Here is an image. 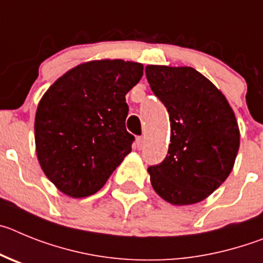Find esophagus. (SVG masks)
<instances>
[{"label":"esophagus","instance_id":"1","mask_svg":"<svg viewBox=\"0 0 263 263\" xmlns=\"http://www.w3.org/2000/svg\"><path fill=\"white\" fill-rule=\"evenodd\" d=\"M135 144H136V148L137 149L143 148L144 144H145V140H144V137H136V141H135Z\"/></svg>","mask_w":263,"mask_h":263}]
</instances>
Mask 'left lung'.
<instances>
[{"label":"left lung","instance_id":"left-lung-1","mask_svg":"<svg viewBox=\"0 0 263 263\" xmlns=\"http://www.w3.org/2000/svg\"><path fill=\"white\" fill-rule=\"evenodd\" d=\"M146 80L170 119L167 156L148 167L153 190L174 205L195 204L231 174L240 148L235 112L221 90L191 67L146 65Z\"/></svg>","mask_w":263,"mask_h":263}]
</instances>
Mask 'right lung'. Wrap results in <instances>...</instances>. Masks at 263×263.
Instances as JSON below:
<instances>
[{
	"mask_svg": "<svg viewBox=\"0 0 263 263\" xmlns=\"http://www.w3.org/2000/svg\"><path fill=\"white\" fill-rule=\"evenodd\" d=\"M143 64L122 59L82 63L43 94L35 115V149L47 178L70 198L93 195L132 151L126 94Z\"/></svg>",
	"mask_w": 263,
	"mask_h": 263,
	"instance_id": "1",
	"label": "right lung"
}]
</instances>
